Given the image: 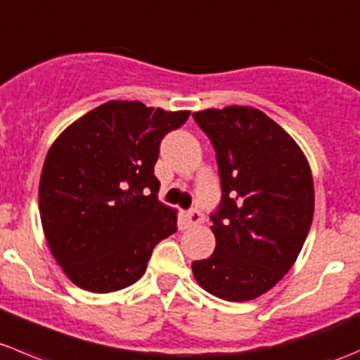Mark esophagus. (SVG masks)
I'll return each instance as SVG.
<instances>
[{"mask_svg":"<svg viewBox=\"0 0 360 360\" xmlns=\"http://www.w3.org/2000/svg\"><path fill=\"white\" fill-rule=\"evenodd\" d=\"M202 219H205V217H202V213L199 212V210H195V208L188 210V212L185 213V220H187V226H191V227L201 224Z\"/></svg>","mask_w":360,"mask_h":360,"instance_id":"esophagus-1","label":"esophagus"}]
</instances>
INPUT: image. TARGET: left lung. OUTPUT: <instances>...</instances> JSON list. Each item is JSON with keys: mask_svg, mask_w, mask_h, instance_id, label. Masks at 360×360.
I'll list each match as a JSON object with an SVG mask.
<instances>
[{"mask_svg": "<svg viewBox=\"0 0 360 360\" xmlns=\"http://www.w3.org/2000/svg\"><path fill=\"white\" fill-rule=\"evenodd\" d=\"M217 152L222 201L212 215L217 247L192 262L194 278L220 300L250 301L292 268L315 208L308 161L275 120L250 106L192 113Z\"/></svg>", "mask_w": 360, "mask_h": 360, "instance_id": "1", "label": "left lung"}]
</instances>
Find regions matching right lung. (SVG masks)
<instances>
[{
	"label": "right lung",
	"mask_w": 360,
	"mask_h": 360,
	"mask_svg": "<svg viewBox=\"0 0 360 360\" xmlns=\"http://www.w3.org/2000/svg\"><path fill=\"white\" fill-rule=\"evenodd\" d=\"M191 112L108 101L75 120L41 169L40 217L49 248L80 289H126L143 276L155 245L176 231L158 201L161 140Z\"/></svg>",
	"instance_id": "add662e5"
}]
</instances>
